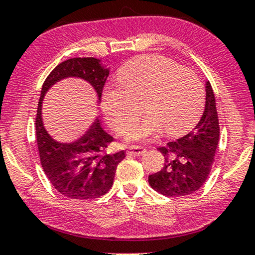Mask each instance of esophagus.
<instances>
[{
  "instance_id": "obj_1",
  "label": "esophagus",
  "mask_w": 255,
  "mask_h": 255,
  "mask_svg": "<svg viewBox=\"0 0 255 255\" xmlns=\"http://www.w3.org/2000/svg\"><path fill=\"white\" fill-rule=\"evenodd\" d=\"M128 154L130 156H140L145 152V148L141 146H138V145H131V146L128 147Z\"/></svg>"
}]
</instances>
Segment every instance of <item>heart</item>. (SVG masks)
Segmentation results:
<instances>
[{
    "label": "heart",
    "mask_w": 255,
    "mask_h": 255,
    "mask_svg": "<svg viewBox=\"0 0 255 255\" xmlns=\"http://www.w3.org/2000/svg\"><path fill=\"white\" fill-rule=\"evenodd\" d=\"M118 83L104 89L105 118L123 133L137 120L140 103L148 115L128 132V139L143 140L165 132L178 135L190 130L200 118L205 90L190 69L160 55H145L125 63L118 71Z\"/></svg>",
    "instance_id": "b5f03b06"
}]
</instances>
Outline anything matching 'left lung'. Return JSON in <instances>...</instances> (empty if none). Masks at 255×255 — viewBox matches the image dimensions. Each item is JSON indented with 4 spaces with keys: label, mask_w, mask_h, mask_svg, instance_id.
<instances>
[{
    "label": "left lung",
    "mask_w": 255,
    "mask_h": 255,
    "mask_svg": "<svg viewBox=\"0 0 255 255\" xmlns=\"http://www.w3.org/2000/svg\"><path fill=\"white\" fill-rule=\"evenodd\" d=\"M219 131L216 97L207 82L205 110L199 123L190 133L158 147L164 156V166L148 176L150 186L166 197L188 196L199 190L212 168Z\"/></svg>",
    "instance_id": "left-lung-1"
}]
</instances>
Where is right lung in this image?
Returning <instances> with one entry per match:
<instances>
[{"instance_id":"right-lung-1","label":"right lung","mask_w":255,"mask_h":255,"mask_svg":"<svg viewBox=\"0 0 255 255\" xmlns=\"http://www.w3.org/2000/svg\"><path fill=\"white\" fill-rule=\"evenodd\" d=\"M109 69L94 57H76L59 63L43 83L36 115V140L43 171L62 196L71 199H95L104 196L114 184L117 165L125 152L109 153L114 140L102 128L98 117L88 131L71 143H59L44 128L42 120L43 98L57 82L69 77L87 81L97 94L98 103Z\"/></svg>"}]
</instances>
